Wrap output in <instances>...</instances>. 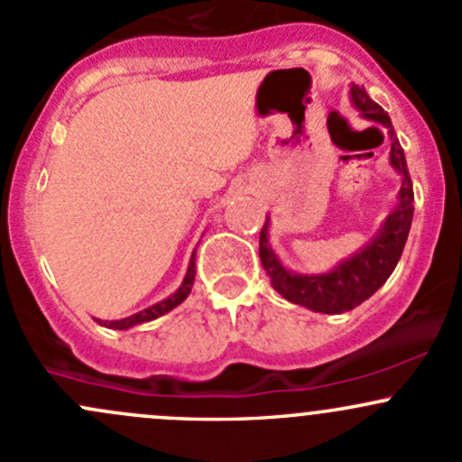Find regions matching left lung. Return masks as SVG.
Wrapping results in <instances>:
<instances>
[{"mask_svg":"<svg viewBox=\"0 0 462 462\" xmlns=\"http://www.w3.org/2000/svg\"><path fill=\"white\" fill-rule=\"evenodd\" d=\"M349 97L351 104L360 111V116L387 128L389 137H392L389 164L402 178L396 208L384 217L378 233L363 249L356 251L351 258L337 263L329 273L307 275L289 271L280 263L273 246L269 245V216H266L263 231H260V260H263V266L275 291L287 298L289 302L302 304V307L318 313H345L372 298L396 269L413 220V184L407 171L405 151L398 142L387 111L378 106L360 84H351Z\"/></svg>","mask_w":462,"mask_h":462,"instance_id":"8db88e82","label":"left lung"}]
</instances>
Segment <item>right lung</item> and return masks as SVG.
Returning a JSON list of instances; mask_svg holds the SVG:
<instances>
[{
	"mask_svg": "<svg viewBox=\"0 0 462 462\" xmlns=\"http://www.w3.org/2000/svg\"><path fill=\"white\" fill-rule=\"evenodd\" d=\"M193 280H196V251L191 254V263H189L187 275H184L182 284H180V289L173 293V296H169L166 300H162V302H155L153 307L142 309V311L133 313V316L122 318V320H97V322H99V325L108 327V329L125 331V329H131V327H135V325H142V322L155 320V318L164 316V313H169L171 309H175L178 304H182L184 300H187V296L191 293Z\"/></svg>",
	"mask_w": 462,
	"mask_h": 462,
	"instance_id": "1",
	"label": "right lung"
}]
</instances>
